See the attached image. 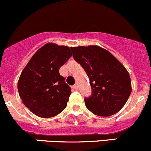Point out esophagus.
<instances>
[{"label":"esophagus","instance_id":"esophagus-1","mask_svg":"<svg viewBox=\"0 0 151 151\" xmlns=\"http://www.w3.org/2000/svg\"><path fill=\"white\" fill-rule=\"evenodd\" d=\"M73 88H75V89H78V86L77 83H76L75 85H73Z\"/></svg>","mask_w":151,"mask_h":151}]
</instances>
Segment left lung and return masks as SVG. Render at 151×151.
<instances>
[{
    "instance_id": "8db88e82",
    "label": "left lung",
    "mask_w": 151,
    "mask_h": 151,
    "mask_svg": "<svg viewBox=\"0 0 151 151\" xmlns=\"http://www.w3.org/2000/svg\"><path fill=\"white\" fill-rule=\"evenodd\" d=\"M74 60L86 71L91 94L85 105L94 115L110 116L125 105L132 91L129 74L114 56L97 46L71 47Z\"/></svg>"
}]
</instances>
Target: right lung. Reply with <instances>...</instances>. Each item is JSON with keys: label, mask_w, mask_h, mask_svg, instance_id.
<instances>
[{"label": "right lung", "mask_w": 151, "mask_h": 151, "mask_svg": "<svg viewBox=\"0 0 151 151\" xmlns=\"http://www.w3.org/2000/svg\"><path fill=\"white\" fill-rule=\"evenodd\" d=\"M72 56L69 47L46 43L34 54L19 79V94L26 107L36 116L51 118L67 106L71 88L59 73Z\"/></svg>", "instance_id": "obj_1"}]
</instances>
